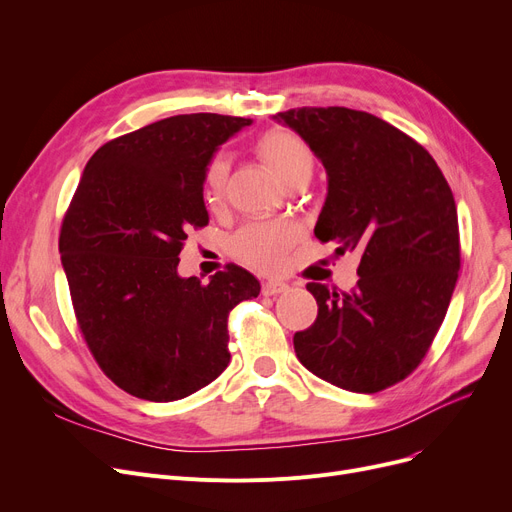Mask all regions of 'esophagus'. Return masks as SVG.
I'll return each instance as SVG.
<instances>
[{
    "label": "esophagus",
    "instance_id": "esophagus-1",
    "mask_svg": "<svg viewBox=\"0 0 512 512\" xmlns=\"http://www.w3.org/2000/svg\"><path fill=\"white\" fill-rule=\"evenodd\" d=\"M290 286L286 284V282H278V280H267L265 284H263V294L265 297H274V294H282V292H286Z\"/></svg>",
    "mask_w": 512,
    "mask_h": 512
}]
</instances>
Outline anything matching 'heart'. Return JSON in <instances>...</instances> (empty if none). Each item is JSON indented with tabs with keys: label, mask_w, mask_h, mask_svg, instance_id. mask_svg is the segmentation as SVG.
<instances>
[{
	"label": "heart",
	"mask_w": 512,
	"mask_h": 512,
	"mask_svg": "<svg viewBox=\"0 0 512 512\" xmlns=\"http://www.w3.org/2000/svg\"><path fill=\"white\" fill-rule=\"evenodd\" d=\"M261 155L274 172L288 184L305 172H313V155L303 139L288 130L265 132L257 143ZM230 174V155L215 153L203 174V201L215 209L224 203ZM299 228L288 220H255L242 226L232 238V253L245 263L265 272L280 270L294 242L299 240Z\"/></svg>",
	"instance_id": "1"
}]
</instances>
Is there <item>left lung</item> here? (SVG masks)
Instances as JSON below:
<instances>
[{"mask_svg": "<svg viewBox=\"0 0 512 512\" xmlns=\"http://www.w3.org/2000/svg\"><path fill=\"white\" fill-rule=\"evenodd\" d=\"M274 120L326 168L315 236L334 240L338 253H361L355 290L307 284L317 319L294 334V351L321 380L380 392L421 363L448 311L461 270L452 191L434 157L378 116L297 107Z\"/></svg>", "mask_w": 512, "mask_h": 512, "instance_id": "8db88e82", "label": "left lung"}]
</instances>
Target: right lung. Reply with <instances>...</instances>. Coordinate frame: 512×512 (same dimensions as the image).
<instances>
[{"instance_id": "obj_1", "label": "right lung", "mask_w": 512, "mask_h": 512, "mask_svg": "<svg viewBox=\"0 0 512 512\" xmlns=\"http://www.w3.org/2000/svg\"><path fill=\"white\" fill-rule=\"evenodd\" d=\"M253 120L182 114L95 151L64 215L60 253L78 328L118 388L180 400L228 367V313L261 286L238 265L178 276L191 228L209 224L203 174Z\"/></svg>"}]
</instances>
